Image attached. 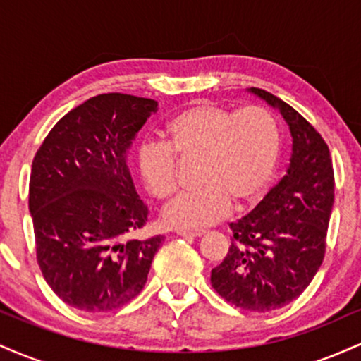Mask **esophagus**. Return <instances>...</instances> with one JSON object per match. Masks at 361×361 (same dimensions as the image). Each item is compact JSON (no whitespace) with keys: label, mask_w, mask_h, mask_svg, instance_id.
<instances>
[{"label":"esophagus","mask_w":361,"mask_h":361,"mask_svg":"<svg viewBox=\"0 0 361 361\" xmlns=\"http://www.w3.org/2000/svg\"><path fill=\"white\" fill-rule=\"evenodd\" d=\"M178 235H183V238H200L205 233L200 229H186V227H181V229H176Z\"/></svg>","instance_id":"obj_1"}]
</instances>
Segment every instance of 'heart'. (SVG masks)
<instances>
[{"mask_svg": "<svg viewBox=\"0 0 361 361\" xmlns=\"http://www.w3.org/2000/svg\"><path fill=\"white\" fill-rule=\"evenodd\" d=\"M280 128L258 105L234 110L197 102L169 120L164 144L139 149V173L147 192L168 200L178 190V157L200 159L198 188L164 209L169 226L198 229L221 221L235 207L252 205L270 188L280 161Z\"/></svg>", "mask_w": 361, "mask_h": 361, "instance_id": "b5f03b06", "label": "heart"}]
</instances>
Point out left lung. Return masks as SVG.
<instances>
[{
  "label": "left lung",
  "instance_id": "obj_1",
  "mask_svg": "<svg viewBox=\"0 0 361 361\" xmlns=\"http://www.w3.org/2000/svg\"><path fill=\"white\" fill-rule=\"evenodd\" d=\"M251 91L287 120L292 159L287 175L256 209L231 222L229 251L210 283L235 307L270 312L300 297L324 259L334 171L324 139L299 111L268 91Z\"/></svg>",
  "mask_w": 361,
  "mask_h": 361
}]
</instances>
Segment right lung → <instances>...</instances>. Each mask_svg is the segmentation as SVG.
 I'll use <instances>...</instances> for the list:
<instances>
[{"label": "right lung", "mask_w": 361, "mask_h": 361, "mask_svg": "<svg viewBox=\"0 0 361 361\" xmlns=\"http://www.w3.org/2000/svg\"><path fill=\"white\" fill-rule=\"evenodd\" d=\"M156 109L149 98L97 94L52 127L32 163L37 263L54 293L82 312L135 299L164 241L134 238L149 212L127 166L132 139Z\"/></svg>", "instance_id": "add662e5"}]
</instances>
